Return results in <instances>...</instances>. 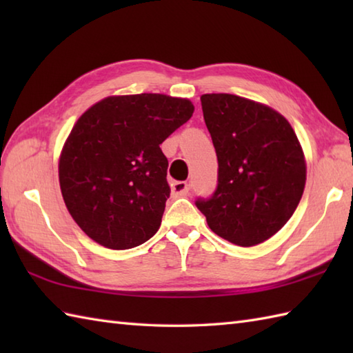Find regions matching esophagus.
Returning <instances> with one entry per match:
<instances>
[{
  "label": "esophagus",
  "mask_w": 353,
  "mask_h": 353,
  "mask_svg": "<svg viewBox=\"0 0 353 353\" xmlns=\"http://www.w3.org/2000/svg\"><path fill=\"white\" fill-rule=\"evenodd\" d=\"M190 191V185L186 182H174L171 183V194L172 197H183L188 194Z\"/></svg>",
  "instance_id": "obj_1"
}]
</instances>
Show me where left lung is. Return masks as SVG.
I'll list each match as a JSON object with an SVG mask.
<instances>
[{
	"label": "left lung",
	"instance_id": "8db88e82",
	"mask_svg": "<svg viewBox=\"0 0 353 353\" xmlns=\"http://www.w3.org/2000/svg\"><path fill=\"white\" fill-rule=\"evenodd\" d=\"M200 100L219 161V183L196 206L226 241L241 247L264 243L302 199V147L290 123L272 108L232 94H205Z\"/></svg>",
	"mask_w": 353,
	"mask_h": 353
}]
</instances>
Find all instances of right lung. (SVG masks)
Here are the masks:
<instances>
[{
	"label": "right lung",
	"instance_id": "right-lung-1",
	"mask_svg": "<svg viewBox=\"0 0 353 353\" xmlns=\"http://www.w3.org/2000/svg\"><path fill=\"white\" fill-rule=\"evenodd\" d=\"M192 112L190 100L138 94L108 97L79 118L59 161V182L89 238L125 250L156 234L171 192L161 144Z\"/></svg>",
	"mask_w": 353,
	"mask_h": 353
}]
</instances>
